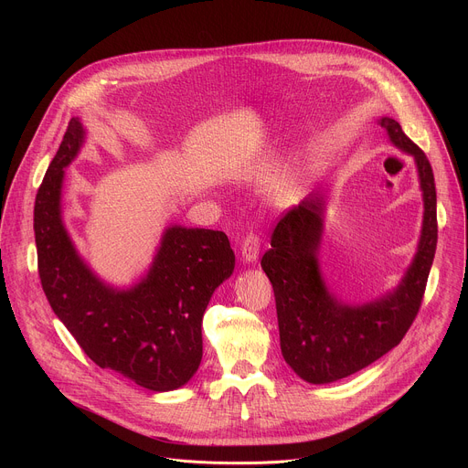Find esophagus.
Returning <instances> with one entry per match:
<instances>
[{
    "instance_id": "1",
    "label": "esophagus",
    "mask_w": 468,
    "mask_h": 468,
    "mask_svg": "<svg viewBox=\"0 0 468 468\" xmlns=\"http://www.w3.org/2000/svg\"><path fill=\"white\" fill-rule=\"evenodd\" d=\"M259 250H261V240L255 233H248L242 240V246H240V257H242V262L246 264H251L257 261L259 257Z\"/></svg>"
}]
</instances>
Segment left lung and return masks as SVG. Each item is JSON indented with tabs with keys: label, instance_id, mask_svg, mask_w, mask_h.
I'll list each match as a JSON object with an SVG mask.
<instances>
[{
	"label": "left lung",
	"instance_id": "1",
	"mask_svg": "<svg viewBox=\"0 0 468 468\" xmlns=\"http://www.w3.org/2000/svg\"><path fill=\"white\" fill-rule=\"evenodd\" d=\"M378 123L394 148L413 157L424 202L417 253L399 283L367 303H348L329 291L320 269L325 217L322 190L278 222L272 248L261 259L276 296L283 359L307 383L339 381L399 345L419 313L431 271L437 248L431 165L394 118L381 116Z\"/></svg>",
	"mask_w": 468,
	"mask_h": 468
}]
</instances>
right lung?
<instances>
[{
  "instance_id": "right-lung-1",
  "label": "right lung",
  "mask_w": 468,
  "mask_h": 468,
  "mask_svg": "<svg viewBox=\"0 0 468 468\" xmlns=\"http://www.w3.org/2000/svg\"><path fill=\"white\" fill-rule=\"evenodd\" d=\"M72 118L35 199V242L44 294L83 352L101 368L166 392L202 363V320L235 269L224 231L168 226L146 274L131 287L103 282L80 255L62 220L64 170L85 144Z\"/></svg>"
}]
</instances>
